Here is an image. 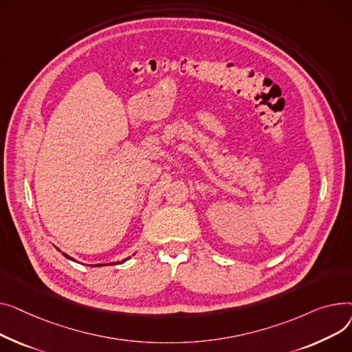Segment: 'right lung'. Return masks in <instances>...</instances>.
<instances>
[{"label":"right lung","instance_id":"obj_1","mask_svg":"<svg viewBox=\"0 0 352 352\" xmlns=\"http://www.w3.org/2000/svg\"><path fill=\"white\" fill-rule=\"evenodd\" d=\"M64 256H65L67 258H71V257H69V256H67V254H64ZM71 260H74V258H71ZM96 265H102V264H96Z\"/></svg>","mask_w":352,"mask_h":352}]
</instances>
